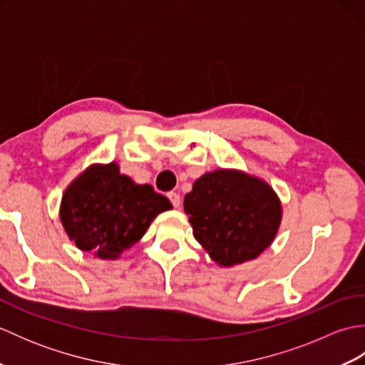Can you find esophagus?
I'll return each mask as SVG.
<instances>
[{"label":"esophagus","mask_w":365,"mask_h":365,"mask_svg":"<svg viewBox=\"0 0 365 365\" xmlns=\"http://www.w3.org/2000/svg\"><path fill=\"white\" fill-rule=\"evenodd\" d=\"M168 197H169V200H170V202H173V205H174L175 208H178V207H180V204H182V199H180V195H177V192H174V191H170V192H168Z\"/></svg>","instance_id":"34e87169"}]
</instances>
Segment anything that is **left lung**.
<instances>
[{
	"label": "left lung",
	"mask_w": 365,
	"mask_h": 365,
	"mask_svg": "<svg viewBox=\"0 0 365 365\" xmlns=\"http://www.w3.org/2000/svg\"><path fill=\"white\" fill-rule=\"evenodd\" d=\"M192 235L220 267L252 260L273 243L282 220L274 190L237 169L199 177L183 199Z\"/></svg>",
	"instance_id": "obj_1"
}]
</instances>
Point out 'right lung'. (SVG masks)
I'll return each mask as SVG.
<instances>
[{
  "mask_svg": "<svg viewBox=\"0 0 365 365\" xmlns=\"http://www.w3.org/2000/svg\"><path fill=\"white\" fill-rule=\"evenodd\" d=\"M170 208L168 197L120 174L113 161L89 166L68 185L59 216L78 250L115 260L143 238L155 216Z\"/></svg>",
  "mask_w": 365,
  "mask_h": 365,
  "instance_id": "obj_1",
  "label": "right lung"
}]
</instances>
